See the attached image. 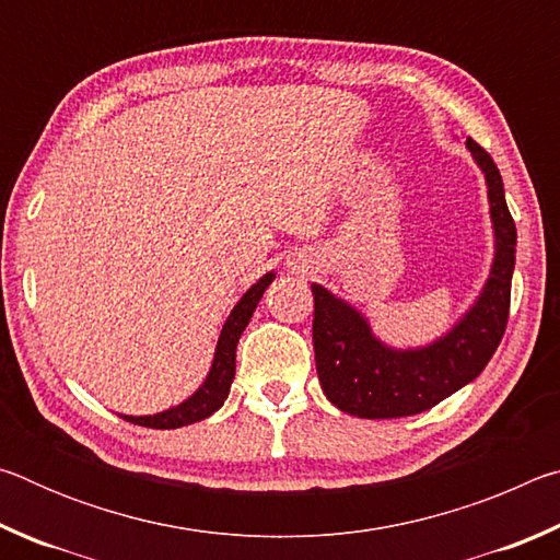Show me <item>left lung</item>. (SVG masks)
<instances>
[{
  "label": "left lung",
  "instance_id": "1",
  "mask_svg": "<svg viewBox=\"0 0 560 560\" xmlns=\"http://www.w3.org/2000/svg\"><path fill=\"white\" fill-rule=\"evenodd\" d=\"M467 150L487 183L494 259L477 299L442 336L424 346H390L375 334L363 311L320 283H311L316 371L320 387L338 410L363 420L430 410L485 371L504 336L516 264V224L494 160L471 138H467Z\"/></svg>",
  "mask_w": 560,
  "mask_h": 560
}]
</instances>
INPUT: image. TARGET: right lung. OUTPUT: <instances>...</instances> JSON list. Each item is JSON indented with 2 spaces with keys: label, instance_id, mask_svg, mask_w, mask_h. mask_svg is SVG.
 I'll list each match as a JSON object with an SVG mask.
<instances>
[{
  "label": "right lung",
  "instance_id": "add662e5",
  "mask_svg": "<svg viewBox=\"0 0 560 560\" xmlns=\"http://www.w3.org/2000/svg\"><path fill=\"white\" fill-rule=\"evenodd\" d=\"M273 279H277V271L264 273V277L234 303L232 314L226 316L224 326L220 330V338H217L210 373H207L202 385L197 387L187 400L167 407V410L155 412V415H120L122 420H128L132 424H143V428H153V430H177V428H185V424L200 422L205 417H210L212 412L220 410L226 397H230V387L234 381L236 343H240L244 328L249 326L252 314L257 311V303L261 301L264 291L269 289V283Z\"/></svg>",
  "mask_w": 560,
  "mask_h": 560
}]
</instances>
